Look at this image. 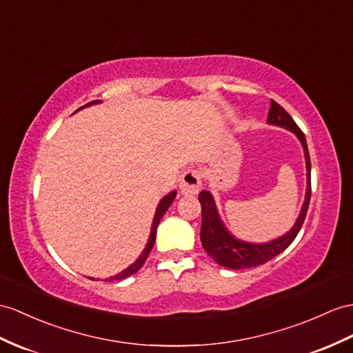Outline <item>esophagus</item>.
<instances>
[{
    "instance_id": "obj_1",
    "label": "esophagus",
    "mask_w": 353,
    "mask_h": 353,
    "mask_svg": "<svg viewBox=\"0 0 353 353\" xmlns=\"http://www.w3.org/2000/svg\"><path fill=\"white\" fill-rule=\"evenodd\" d=\"M202 187V176L197 169H187L179 179V188L183 194H196Z\"/></svg>"
}]
</instances>
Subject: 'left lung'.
<instances>
[{"mask_svg": "<svg viewBox=\"0 0 353 353\" xmlns=\"http://www.w3.org/2000/svg\"><path fill=\"white\" fill-rule=\"evenodd\" d=\"M268 123L285 127L288 130L294 132L298 136L301 143H303L305 165H307L305 201L303 205V210H301L299 217L295 223V226L292 228L286 235H283L281 238L274 239V241L266 243V244H250V243L238 241V239H235L229 234L219 217L216 203H214L211 193L202 190L199 193V202L202 206V228H201L202 245L205 248V252L208 253L219 265L226 266V268H230V270L253 268V266L263 265L268 261H271L272 257L280 254L281 252H285L286 248L292 244V241L296 238L299 229L303 228L308 205H310L312 165H310V154H308L307 141L303 130L296 125L294 118L288 114L285 108L280 106L279 103L274 100H271V108L268 112Z\"/></svg>", "mask_w": 353, "mask_h": 353, "instance_id": "1", "label": "left lung"}]
</instances>
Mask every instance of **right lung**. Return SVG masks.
<instances>
[{
    "label": "right lung",
    "mask_w": 353,
    "mask_h": 353,
    "mask_svg": "<svg viewBox=\"0 0 353 353\" xmlns=\"http://www.w3.org/2000/svg\"><path fill=\"white\" fill-rule=\"evenodd\" d=\"M94 103H99V100L90 101V103H87V105H85V106L94 105ZM175 194H176V192H172V193H169L168 196H165V197H163V199L160 201V203H159V206H157V210H156V216H154V220H152V228H151V235H150V239H148V244H147V247H145L143 253L139 256V259H137L134 263H132V265L128 266L127 270H124L123 272L117 274L115 277L108 279V281H112V280H123V279H125V277H128V276H132V274L137 272V271H139V270L142 268V265L145 263V261H147V257H148L150 252L152 250L154 243H156V234H157L159 223H160V220H161V217H163V214H165V212L168 211V208L170 206L172 201L175 199ZM91 280H94V279H91Z\"/></svg>",
    "instance_id": "1"
}]
</instances>
